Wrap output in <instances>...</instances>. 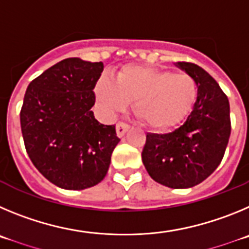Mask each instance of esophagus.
I'll list each match as a JSON object with an SVG mask.
<instances>
[{
  "mask_svg": "<svg viewBox=\"0 0 249 249\" xmlns=\"http://www.w3.org/2000/svg\"><path fill=\"white\" fill-rule=\"evenodd\" d=\"M116 135L119 136V138H123V136L125 135V133H126L127 130L130 129V126L127 124H125V123H118V124H116Z\"/></svg>",
  "mask_w": 249,
  "mask_h": 249,
  "instance_id": "1",
  "label": "esophagus"
}]
</instances>
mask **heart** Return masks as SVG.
Wrapping results in <instances>:
<instances>
[{
	"label": "heart",
	"instance_id": "1",
	"mask_svg": "<svg viewBox=\"0 0 249 249\" xmlns=\"http://www.w3.org/2000/svg\"><path fill=\"white\" fill-rule=\"evenodd\" d=\"M95 95L105 110L115 113L133 102L138 119L158 131L178 126L194 108L197 84L194 78L167 69L125 66L115 75V83L102 77Z\"/></svg>",
	"mask_w": 249,
	"mask_h": 249
}]
</instances>
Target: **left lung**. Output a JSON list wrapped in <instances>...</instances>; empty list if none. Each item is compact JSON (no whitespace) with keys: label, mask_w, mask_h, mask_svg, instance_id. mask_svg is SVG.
I'll use <instances>...</instances> for the list:
<instances>
[{"label":"left lung","mask_w":249,"mask_h":249,"mask_svg":"<svg viewBox=\"0 0 249 249\" xmlns=\"http://www.w3.org/2000/svg\"><path fill=\"white\" fill-rule=\"evenodd\" d=\"M175 66L196 82V103L180 127L169 134H146L141 159L158 183L190 189L206 180L222 161L231 134L230 103L205 69L186 62Z\"/></svg>","instance_id":"1"}]
</instances>
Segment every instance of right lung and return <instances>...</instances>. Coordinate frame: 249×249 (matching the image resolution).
<instances>
[{"instance_id": "1", "label": "right lung", "mask_w": 249, "mask_h": 249, "mask_svg": "<svg viewBox=\"0 0 249 249\" xmlns=\"http://www.w3.org/2000/svg\"><path fill=\"white\" fill-rule=\"evenodd\" d=\"M104 64L67 58L30 83L21 110L24 146L36 169L64 190H84L105 178L120 141L115 125L91 111Z\"/></svg>"}]
</instances>
